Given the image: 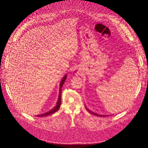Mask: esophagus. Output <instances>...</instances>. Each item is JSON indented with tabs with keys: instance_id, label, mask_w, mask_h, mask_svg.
Returning <instances> with one entry per match:
<instances>
[{
	"instance_id": "34e87169",
	"label": "esophagus",
	"mask_w": 148,
	"mask_h": 148,
	"mask_svg": "<svg viewBox=\"0 0 148 148\" xmlns=\"http://www.w3.org/2000/svg\"><path fill=\"white\" fill-rule=\"evenodd\" d=\"M74 73L76 74H80L82 73V70L79 68H76L74 69Z\"/></svg>"
}]
</instances>
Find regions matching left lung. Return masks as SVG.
I'll return each instance as SVG.
<instances>
[{"mask_svg":"<svg viewBox=\"0 0 148 148\" xmlns=\"http://www.w3.org/2000/svg\"><path fill=\"white\" fill-rule=\"evenodd\" d=\"M88 110V109H87ZM88 110V112H89L90 113H92V114H94V115H96V116H105L104 115H100V114H96V113H94V112H91L90 110Z\"/></svg>","mask_w":148,"mask_h":148,"instance_id":"left-lung-1","label":"left lung"}]
</instances>
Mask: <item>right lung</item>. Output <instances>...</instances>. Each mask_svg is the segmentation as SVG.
Segmentation results:
<instances>
[{
    "mask_svg": "<svg viewBox=\"0 0 148 148\" xmlns=\"http://www.w3.org/2000/svg\"><path fill=\"white\" fill-rule=\"evenodd\" d=\"M66 75H65L63 79H62L60 83V89H59V98H58V102H57V104H56V107H54L52 110H51L50 111L47 112L45 113H44V114H40V115H38L36 116H38V117H43V116H49V115H50L54 113H55L56 112H57L59 108H60V103H61V94H62V86H63V84L66 80Z\"/></svg>",
    "mask_w": 148,
    "mask_h": 148,
    "instance_id": "add662e5",
    "label": "right lung"
}]
</instances>
